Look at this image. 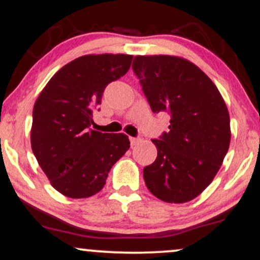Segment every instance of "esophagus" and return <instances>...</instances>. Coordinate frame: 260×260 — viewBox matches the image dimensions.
Returning <instances> with one entry per match:
<instances>
[{"label":"esophagus","mask_w":260,"mask_h":260,"mask_svg":"<svg viewBox=\"0 0 260 260\" xmlns=\"http://www.w3.org/2000/svg\"><path fill=\"white\" fill-rule=\"evenodd\" d=\"M129 140H131V145H132V147H133V145L138 144V143L140 142L139 138H134V137H131Z\"/></svg>","instance_id":"34e87169"}]
</instances>
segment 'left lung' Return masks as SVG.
<instances>
[{"instance_id":"obj_1","label":"left lung","mask_w":260,"mask_h":260,"mask_svg":"<svg viewBox=\"0 0 260 260\" xmlns=\"http://www.w3.org/2000/svg\"><path fill=\"white\" fill-rule=\"evenodd\" d=\"M133 72L151 111L168 112L169 132L151 139L156 160L143 170L156 198L186 203L211 183L231 140L230 116L211 79L187 59L176 56H136Z\"/></svg>"}]
</instances>
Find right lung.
Here are the masks:
<instances>
[{
	"mask_svg": "<svg viewBox=\"0 0 260 260\" xmlns=\"http://www.w3.org/2000/svg\"><path fill=\"white\" fill-rule=\"evenodd\" d=\"M133 56L86 55L58 71L32 110L31 149L52 187L68 198H88L106 183L110 170L129 149L123 133L91 129L104 90L128 72Z\"/></svg>",
	"mask_w": 260,
	"mask_h": 260,
	"instance_id": "1",
	"label": "right lung"
}]
</instances>
